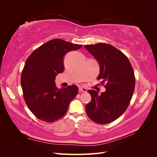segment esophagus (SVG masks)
I'll list each match as a JSON object with an SVG mask.
<instances>
[{
  "label": "esophagus",
  "mask_w": 157,
  "mask_h": 157,
  "mask_svg": "<svg viewBox=\"0 0 157 157\" xmlns=\"http://www.w3.org/2000/svg\"><path fill=\"white\" fill-rule=\"evenodd\" d=\"M78 91L80 92H86V89L85 88H84V87H79Z\"/></svg>",
  "instance_id": "esophagus-1"
}]
</instances>
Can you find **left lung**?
Listing matches in <instances>:
<instances>
[{
    "label": "left lung",
    "mask_w": 157,
    "mask_h": 157,
    "mask_svg": "<svg viewBox=\"0 0 157 157\" xmlns=\"http://www.w3.org/2000/svg\"><path fill=\"white\" fill-rule=\"evenodd\" d=\"M84 47L98 61L100 72L97 79H101L106 88L99 95L94 90H88L92 99L86 105V112L94 122L108 124L120 117L129 105L135 89L134 69L126 56L110 44Z\"/></svg>",
    "instance_id": "obj_1"
}]
</instances>
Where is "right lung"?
Listing matches in <instances>:
<instances>
[{
	"instance_id": "right-lung-1",
	"label": "right lung",
	"mask_w": 157,
	"mask_h": 157,
	"mask_svg": "<svg viewBox=\"0 0 157 157\" xmlns=\"http://www.w3.org/2000/svg\"><path fill=\"white\" fill-rule=\"evenodd\" d=\"M82 46L56 39L41 45L28 57L21 85L27 105L37 118L52 122L67 113L70 102L78 94V87L71 85L59 89L54 80L64 70L65 54Z\"/></svg>"
}]
</instances>
